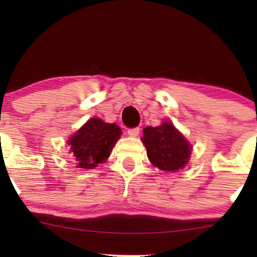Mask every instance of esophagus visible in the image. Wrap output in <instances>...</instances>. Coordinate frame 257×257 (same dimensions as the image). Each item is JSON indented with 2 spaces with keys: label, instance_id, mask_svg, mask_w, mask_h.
<instances>
[{
  "label": "esophagus",
  "instance_id": "obj_1",
  "mask_svg": "<svg viewBox=\"0 0 257 257\" xmlns=\"http://www.w3.org/2000/svg\"><path fill=\"white\" fill-rule=\"evenodd\" d=\"M139 133H140V128H138V126H137V128L128 129V135H129V137H132V138L138 137Z\"/></svg>",
  "mask_w": 257,
  "mask_h": 257
}]
</instances>
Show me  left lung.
Returning a JSON list of instances; mask_svg holds the SVG:
<instances>
[{"label":"left lung","mask_w":257,"mask_h":257,"mask_svg":"<svg viewBox=\"0 0 257 257\" xmlns=\"http://www.w3.org/2000/svg\"><path fill=\"white\" fill-rule=\"evenodd\" d=\"M143 143L147 157L155 167L166 172H176L186 166L192 146L170 122L144 129Z\"/></svg>","instance_id":"obj_1"}]
</instances>
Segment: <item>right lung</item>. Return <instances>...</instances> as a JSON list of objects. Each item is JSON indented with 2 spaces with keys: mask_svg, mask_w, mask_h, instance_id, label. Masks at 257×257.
<instances>
[{
  "mask_svg": "<svg viewBox=\"0 0 257 257\" xmlns=\"http://www.w3.org/2000/svg\"><path fill=\"white\" fill-rule=\"evenodd\" d=\"M120 129L114 123L91 118L72 135L69 144L78 168L93 169L110 157L112 149L120 137Z\"/></svg>",
  "mask_w": 257,
  "mask_h": 257,
  "instance_id": "1",
  "label": "right lung"
}]
</instances>
